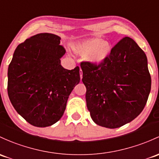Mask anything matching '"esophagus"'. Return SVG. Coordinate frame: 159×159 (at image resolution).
Wrapping results in <instances>:
<instances>
[{"instance_id": "34e87169", "label": "esophagus", "mask_w": 159, "mask_h": 159, "mask_svg": "<svg viewBox=\"0 0 159 159\" xmlns=\"http://www.w3.org/2000/svg\"><path fill=\"white\" fill-rule=\"evenodd\" d=\"M82 76H83V72H82V70L80 69V77H81V78H82Z\"/></svg>"}]
</instances>
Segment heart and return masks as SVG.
I'll use <instances>...</instances> for the list:
<instances>
[{"mask_svg": "<svg viewBox=\"0 0 159 159\" xmlns=\"http://www.w3.org/2000/svg\"><path fill=\"white\" fill-rule=\"evenodd\" d=\"M72 49L81 56H86L87 61L93 65H100L109 57L111 45L102 38H91L73 44Z\"/></svg>", "mask_w": 159, "mask_h": 159, "instance_id": "1", "label": "heart"}]
</instances>
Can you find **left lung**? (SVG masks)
Masks as SVG:
<instances>
[{
    "instance_id": "8db88e82",
    "label": "left lung",
    "mask_w": 159,
    "mask_h": 159,
    "mask_svg": "<svg viewBox=\"0 0 159 159\" xmlns=\"http://www.w3.org/2000/svg\"><path fill=\"white\" fill-rule=\"evenodd\" d=\"M87 107L96 124L120 127L144 109L151 91L147 57L133 39L124 37L100 65L81 63Z\"/></svg>"
}]
</instances>
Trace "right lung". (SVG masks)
I'll use <instances>...</instances> for the list:
<instances>
[{"mask_svg": "<svg viewBox=\"0 0 159 159\" xmlns=\"http://www.w3.org/2000/svg\"><path fill=\"white\" fill-rule=\"evenodd\" d=\"M61 38L39 33L18 45L8 67L7 93L16 111L31 125L46 127L61 119L67 101L80 82L79 67L61 66Z\"/></svg>", "mask_w": 159, "mask_h": 159, "instance_id": "right-lung-1", "label": "right lung"}]
</instances>
